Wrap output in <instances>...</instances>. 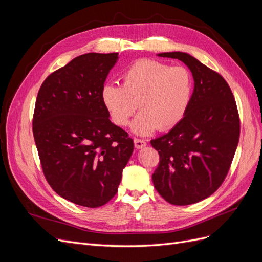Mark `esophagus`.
Wrapping results in <instances>:
<instances>
[{
	"label": "esophagus",
	"mask_w": 262,
	"mask_h": 262,
	"mask_svg": "<svg viewBox=\"0 0 262 262\" xmlns=\"http://www.w3.org/2000/svg\"><path fill=\"white\" fill-rule=\"evenodd\" d=\"M134 146H136L137 148H142L146 146V141L143 140V139H134Z\"/></svg>",
	"instance_id": "34e87169"
}]
</instances>
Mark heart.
<instances>
[{
	"mask_svg": "<svg viewBox=\"0 0 262 262\" xmlns=\"http://www.w3.org/2000/svg\"><path fill=\"white\" fill-rule=\"evenodd\" d=\"M193 90V77L186 67L141 59L124 71L122 86H102L101 100L119 126L129 123L139 106L141 113L131 128L139 136H147L177 125L191 104Z\"/></svg>",
	"mask_w": 262,
	"mask_h": 262,
	"instance_id": "1",
	"label": "heart"
}]
</instances>
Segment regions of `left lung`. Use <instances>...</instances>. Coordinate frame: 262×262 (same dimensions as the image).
I'll list each match as a JSON object with an SVG mask.
<instances>
[{"mask_svg": "<svg viewBox=\"0 0 262 262\" xmlns=\"http://www.w3.org/2000/svg\"><path fill=\"white\" fill-rule=\"evenodd\" d=\"M158 57L184 62L192 72L194 90L184 119L150 141L160 154L153 184L170 204H193L215 192L227 176L239 141L238 109L224 77L199 60L184 52Z\"/></svg>", "mask_w": 262, "mask_h": 262, "instance_id": "obj_1", "label": "left lung"}]
</instances>
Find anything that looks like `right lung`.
Segmentation results:
<instances>
[{"label": "right lung", "mask_w": 262, "mask_h": 262, "mask_svg": "<svg viewBox=\"0 0 262 262\" xmlns=\"http://www.w3.org/2000/svg\"><path fill=\"white\" fill-rule=\"evenodd\" d=\"M118 53H86L46 78L33 133L43 175L60 196L98 208L118 191L133 140L109 120L101 89Z\"/></svg>", "instance_id": "add662e5"}]
</instances>
